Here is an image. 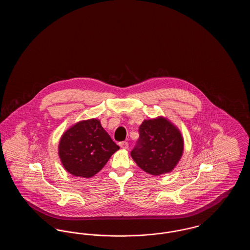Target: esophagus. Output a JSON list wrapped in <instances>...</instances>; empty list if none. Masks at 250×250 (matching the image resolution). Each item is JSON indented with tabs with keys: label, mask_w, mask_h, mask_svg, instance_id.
Masks as SVG:
<instances>
[{
	"label": "esophagus",
	"mask_w": 250,
	"mask_h": 250,
	"mask_svg": "<svg viewBox=\"0 0 250 250\" xmlns=\"http://www.w3.org/2000/svg\"><path fill=\"white\" fill-rule=\"evenodd\" d=\"M120 147L123 149H127L128 148V143L127 142H121L119 143Z\"/></svg>",
	"instance_id": "34e87169"
}]
</instances>
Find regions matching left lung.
Masks as SVG:
<instances>
[{
  "mask_svg": "<svg viewBox=\"0 0 250 250\" xmlns=\"http://www.w3.org/2000/svg\"><path fill=\"white\" fill-rule=\"evenodd\" d=\"M140 138L131 156L144 171L152 175L170 172L183 155L184 140L178 128L169 121L158 117L145 120Z\"/></svg>",
  "mask_w": 250,
  "mask_h": 250,
  "instance_id": "left-lung-1",
  "label": "left lung"
}]
</instances>
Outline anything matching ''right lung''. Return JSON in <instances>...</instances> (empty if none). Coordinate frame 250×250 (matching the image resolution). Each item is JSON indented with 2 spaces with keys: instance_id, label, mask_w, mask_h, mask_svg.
I'll use <instances>...</instances> for the list:
<instances>
[{
  "instance_id": "add662e5",
  "label": "right lung",
  "mask_w": 250,
  "mask_h": 250,
  "mask_svg": "<svg viewBox=\"0 0 250 250\" xmlns=\"http://www.w3.org/2000/svg\"><path fill=\"white\" fill-rule=\"evenodd\" d=\"M120 147L96 119L82 121L65 131L59 143L62 166L74 176L90 178Z\"/></svg>"
}]
</instances>
